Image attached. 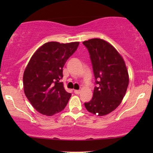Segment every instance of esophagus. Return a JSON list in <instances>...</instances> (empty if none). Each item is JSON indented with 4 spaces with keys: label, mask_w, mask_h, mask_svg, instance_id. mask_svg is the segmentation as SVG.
<instances>
[{
    "label": "esophagus",
    "mask_w": 153,
    "mask_h": 153,
    "mask_svg": "<svg viewBox=\"0 0 153 153\" xmlns=\"http://www.w3.org/2000/svg\"><path fill=\"white\" fill-rule=\"evenodd\" d=\"M74 93H75V94L78 95V94H80V90H75V91H74Z\"/></svg>",
    "instance_id": "34e87169"
}]
</instances>
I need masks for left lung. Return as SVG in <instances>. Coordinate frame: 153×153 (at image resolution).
<instances>
[{"label": "left lung", "instance_id": "8db88e82", "mask_svg": "<svg viewBox=\"0 0 153 153\" xmlns=\"http://www.w3.org/2000/svg\"><path fill=\"white\" fill-rule=\"evenodd\" d=\"M88 50L96 86L92 99L85 103L91 113L104 116L113 111L125 96L129 75L125 62L117 50L101 39L82 42Z\"/></svg>", "mask_w": 153, "mask_h": 153}]
</instances>
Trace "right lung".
Returning <instances> with one entry per match:
<instances>
[{
  "label": "right lung",
  "mask_w": 153,
  "mask_h": 153,
  "mask_svg": "<svg viewBox=\"0 0 153 153\" xmlns=\"http://www.w3.org/2000/svg\"><path fill=\"white\" fill-rule=\"evenodd\" d=\"M78 45L79 42L45 43L29 60L23 77L24 94L39 113L52 116L68 104L71 94L59 80L63 78V67Z\"/></svg>",
  "instance_id": "1"
}]
</instances>
